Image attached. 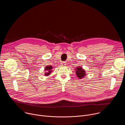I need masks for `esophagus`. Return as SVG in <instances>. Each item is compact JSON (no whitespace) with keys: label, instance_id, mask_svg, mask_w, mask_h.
Instances as JSON below:
<instances>
[{"label":"esophagus","instance_id":"esophagus-1","mask_svg":"<svg viewBox=\"0 0 125 125\" xmlns=\"http://www.w3.org/2000/svg\"><path fill=\"white\" fill-rule=\"evenodd\" d=\"M61 65L62 66H65V65H66V63H65V62H62L61 63Z\"/></svg>","mask_w":125,"mask_h":125}]
</instances>
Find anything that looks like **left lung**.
I'll return each mask as SVG.
<instances>
[{"mask_svg": "<svg viewBox=\"0 0 125 125\" xmlns=\"http://www.w3.org/2000/svg\"><path fill=\"white\" fill-rule=\"evenodd\" d=\"M76 72L77 77L80 79H82V78L84 77L85 74L84 70H83V69L81 67L77 68Z\"/></svg>", "mask_w": 125, "mask_h": 125, "instance_id": "obj_1", "label": "left lung"}]
</instances>
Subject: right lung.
Here are the masks:
<instances>
[{
    "label": "right lung",
    "instance_id": "obj_1",
    "mask_svg": "<svg viewBox=\"0 0 125 125\" xmlns=\"http://www.w3.org/2000/svg\"><path fill=\"white\" fill-rule=\"evenodd\" d=\"M52 69V67L51 66H49L46 67L45 70H46V73H45V76H48L50 74V73L51 72Z\"/></svg>",
    "mask_w": 125,
    "mask_h": 125
}]
</instances>
